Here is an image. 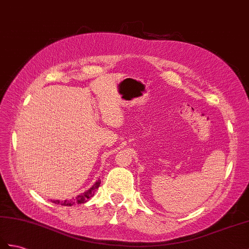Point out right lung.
<instances>
[{"label": "right lung", "mask_w": 249, "mask_h": 249, "mask_svg": "<svg viewBox=\"0 0 249 249\" xmlns=\"http://www.w3.org/2000/svg\"><path fill=\"white\" fill-rule=\"evenodd\" d=\"M100 183H101L100 180L96 181V183L92 187H90L89 190L84 191L83 193H81V195H79L75 198L72 197V198H70V199H64V201H53V203L59 204V205H61V206H70V207H71V206L76 205V204L86 203L87 201H89V199L94 196V193L96 192V190L99 188Z\"/></svg>", "instance_id": "1"}]
</instances>
